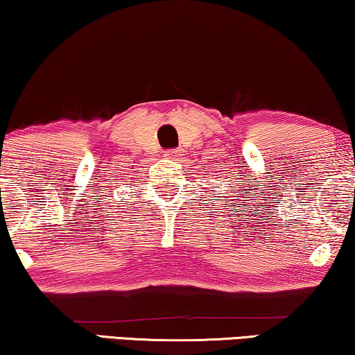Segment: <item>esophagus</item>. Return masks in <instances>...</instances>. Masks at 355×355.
I'll return each mask as SVG.
<instances>
[{"label": "esophagus", "instance_id": "obj_1", "mask_svg": "<svg viewBox=\"0 0 355 355\" xmlns=\"http://www.w3.org/2000/svg\"><path fill=\"white\" fill-rule=\"evenodd\" d=\"M181 155H182V152H181V150H178V148H169V150H166V152H164V157L169 158V159H178L179 157H181Z\"/></svg>", "mask_w": 355, "mask_h": 355}]
</instances>
